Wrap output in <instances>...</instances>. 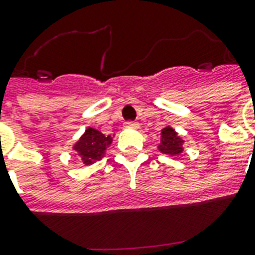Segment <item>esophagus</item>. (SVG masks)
<instances>
[{"instance_id":"34e87169","label":"esophagus","mask_w":255,"mask_h":255,"mask_svg":"<svg viewBox=\"0 0 255 255\" xmlns=\"http://www.w3.org/2000/svg\"><path fill=\"white\" fill-rule=\"evenodd\" d=\"M126 127H127V128H137V127H139V123H136V122H127V123H126Z\"/></svg>"}]
</instances>
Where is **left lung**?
<instances>
[{"label": "left lung", "mask_w": 255, "mask_h": 255, "mask_svg": "<svg viewBox=\"0 0 255 255\" xmlns=\"http://www.w3.org/2000/svg\"><path fill=\"white\" fill-rule=\"evenodd\" d=\"M157 149L168 156L181 155L184 151V140L177 132L174 131V128L167 126L161 129L160 144L157 145Z\"/></svg>", "instance_id": "left-lung-1"}]
</instances>
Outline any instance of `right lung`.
Listing matches in <instances>:
<instances>
[{"label": "right lung", "instance_id": "1", "mask_svg": "<svg viewBox=\"0 0 255 255\" xmlns=\"http://www.w3.org/2000/svg\"><path fill=\"white\" fill-rule=\"evenodd\" d=\"M111 143V135L106 136L95 128L88 127L86 128L85 133L73 145V151L85 165H91L103 159Z\"/></svg>", "mask_w": 255, "mask_h": 255}]
</instances>
